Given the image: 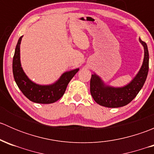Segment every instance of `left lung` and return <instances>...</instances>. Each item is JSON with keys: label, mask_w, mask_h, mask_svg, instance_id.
<instances>
[{"label": "left lung", "mask_w": 154, "mask_h": 154, "mask_svg": "<svg viewBox=\"0 0 154 154\" xmlns=\"http://www.w3.org/2000/svg\"><path fill=\"white\" fill-rule=\"evenodd\" d=\"M144 50L142 66L133 80L129 84L121 88L109 86L95 74H91L90 80V92L93 99L100 106L117 108L128 104L132 101L144 86L149 69V54L147 44L139 38Z\"/></svg>", "instance_id": "left-lung-1"}]
</instances>
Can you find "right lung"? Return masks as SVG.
I'll list each match as a JSON object with an SVG mask.
<instances>
[{"label":"right lung","mask_w":154,"mask_h":154,"mask_svg":"<svg viewBox=\"0 0 154 154\" xmlns=\"http://www.w3.org/2000/svg\"><path fill=\"white\" fill-rule=\"evenodd\" d=\"M21 36L17 43L12 60V72L14 79L19 89L29 100L38 103H52L61 98L66 91L70 80L79 71V68L65 72L56 83L51 85L36 84L31 81L23 71L20 61Z\"/></svg>","instance_id":"right-lung-1"}]
</instances>
